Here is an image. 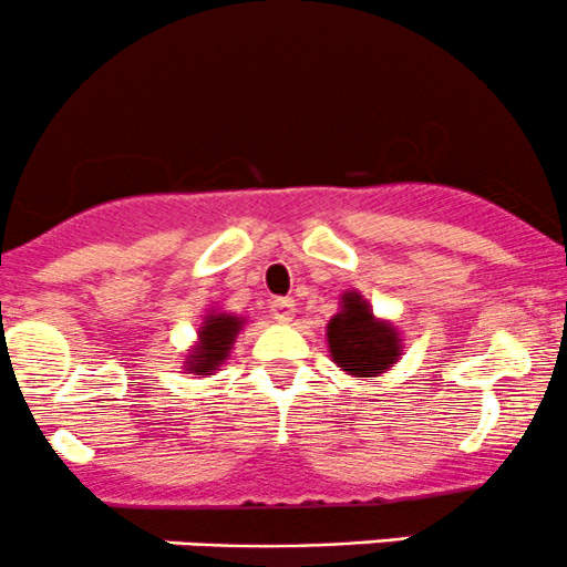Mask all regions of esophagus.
<instances>
[{
    "label": "esophagus",
    "mask_w": 567,
    "mask_h": 567,
    "mask_svg": "<svg viewBox=\"0 0 567 567\" xmlns=\"http://www.w3.org/2000/svg\"><path fill=\"white\" fill-rule=\"evenodd\" d=\"M269 309H271V320L285 324V322L292 320V311H296V303H292V298H275Z\"/></svg>",
    "instance_id": "34e87169"
}]
</instances>
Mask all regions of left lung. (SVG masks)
<instances>
[{
	"label": "left lung",
	"instance_id": "8db88e82",
	"mask_svg": "<svg viewBox=\"0 0 567 567\" xmlns=\"http://www.w3.org/2000/svg\"><path fill=\"white\" fill-rule=\"evenodd\" d=\"M328 343L338 368L357 379L383 373L400 357V341L394 330L375 322L370 306L357 292L343 296L341 315H336L328 324Z\"/></svg>",
	"mask_w": 567,
	"mask_h": 567
}]
</instances>
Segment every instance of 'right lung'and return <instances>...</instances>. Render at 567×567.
<instances>
[{
  "label": "right lung",
  "instance_id": "1",
  "mask_svg": "<svg viewBox=\"0 0 567 567\" xmlns=\"http://www.w3.org/2000/svg\"><path fill=\"white\" fill-rule=\"evenodd\" d=\"M243 328V320L229 315H210L199 328V347L188 354L186 370L197 375H210L213 370L226 360V351L231 349L234 336Z\"/></svg>",
  "mask_w": 567,
  "mask_h": 567
}]
</instances>
